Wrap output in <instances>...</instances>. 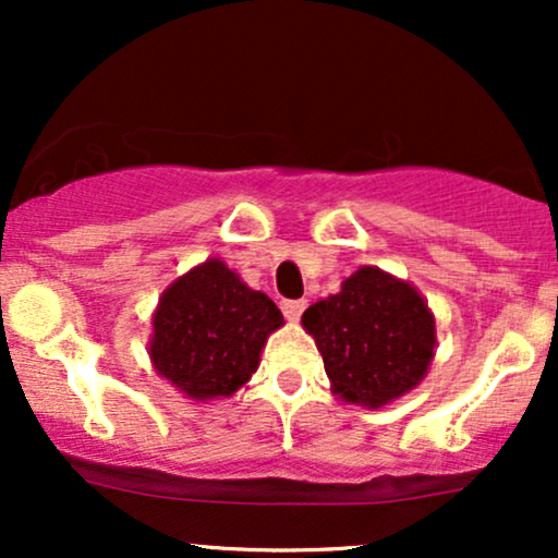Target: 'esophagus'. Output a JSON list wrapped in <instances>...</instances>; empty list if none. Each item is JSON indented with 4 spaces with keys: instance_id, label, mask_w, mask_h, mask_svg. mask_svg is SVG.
I'll return each mask as SVG.
<instances>
[{
    "instance_id": "1",
    "label": "esophagus",
    "mask_w": 558,
    "mask_h": 558,
    "mask_svg": "<svg viewBox=\"0 0 558 558\" xmlns=\"http://www.w3.org/2000/svg\"><path fill=\"white\" fill-rule=\"evenodd\" d=\"M304 306H306L304 299H288V301H283V304H280V310H283L286 319L296 323V319L301 317V312H304Z\"/></svg>"
}]
</instances>
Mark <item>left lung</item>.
<instances>
[{"label": "left lung", "instance_id": "8db88e82", "mask_svg": "<svg viewBox=\"0 0 558 558\" xmlns=\"http://www.w3.org/2000/svg\"><path fill=\"white\" fill-rule=\"evenodd\" d=\"M323 354L332 393L380 409L420 386L435 356V317L407 280L360 267L341 291L301 315Z\"/></svg>", "mask_w": 558, "mask_h": 558}]
</instances>
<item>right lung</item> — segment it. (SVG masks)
Returning a JSON list of instances; mask_svg holds the SVG:
<instances>
[{
    "instance_id": "1",
    "label": "right lung",
    "mask_w": 558,
    "mask_h": 558,
    "mask_svg": "<svg viewBox=\"0 0 558 558\" xmlns=\"http://www.w3.org/2000/svg\"><path fill=\"white\" fill-rule=\"evenodd\" d=\"M151 325L149 356L157 375L189 399L209 401L246 386L283 315L226 262L207 259L165 288Z\"/></svg>"
}]
</instances>
